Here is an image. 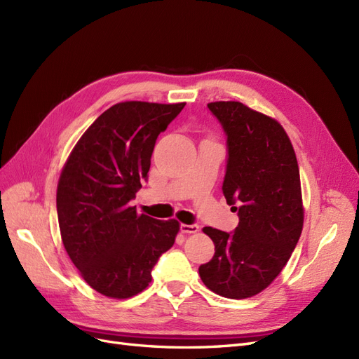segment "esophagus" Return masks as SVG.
Segmentation results:
<instances>
[{
	"label": "esophagus",
	"instance_id": "esophagus-1",
	"mask_svg": "<svg viewBox=\"0 0 359 359\" xmlns=\"http://www.w3.org/2000/svg\"><path fill=\"white\" fill-rule=\"evenodd\" d=\"M180 229H181V232L182 233H196L198 231H199V226L198 224H184V223H181V226H180Z\"/></svg>",
	"mask_w": 359,
	"mask_h": 359
}]
</instances>
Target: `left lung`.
Listing matches in <instances>:
<instances>
[{"label": "left lung", "mask_w": 359, "mask_h": 359, "mask_svg": "<svg viewBox=\"0 0 359 359\" xmlns=\"http://www.w3.org/2000/svg\"><path fill=\"white\" fill-rule=\"evenodd\" d=\"M208 109L226 135L222 190L240 223L233 232L203 227L215 253L199 266V276L217 295L243 299L273 283L298 244L304 223L299 169L276 119L240 102H214Z\"/></svg>", "instance_id": "1"}]
</instances>
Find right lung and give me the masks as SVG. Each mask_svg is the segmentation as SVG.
Instances as JSON below:
<instances>
[{
    "mask_svg": "<svg viewBox=\"0 0 359 359\" xmlns=\"http://www.w3.org/2000/svg\"><path fill=\"white\" fill-rule=\"evenodd\" d=\"M186 103H116L82 135L64 166L57 212L64 248L104 297L142 292L160 256L175 243L177 220L137 214L132 201L148 178L156 140Z\"/></svg>",
    "mask_w": 359,
    "mask_h": 359,
    "instance_id": "right-lung-1",
    "label": "right lung"
}]
</instances>
